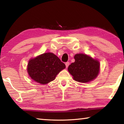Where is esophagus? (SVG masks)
Wrapping results in <instances>:
<instances>
[{
    "label": "esophagus",
    "instance_id": "esophagus-1",
    "mask_svg": "<svg viewBox=\"0 0 124 124\" xmlns=\"http://www.w3.org/2000/svg\"><path fill=\"white\" fill-rule=\"evenodd\" d=\"M65 64H66V67L67 68V67L69 66V65H70V62H66V63H65Z\"/></svg>",
    "mask_w": 124,
    "mask_h": 124
}]
</instances>
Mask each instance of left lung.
<instances>
[{"label": "left lung", "mask_w": 124, "mask_h": 124, "mask_svg": "<svg viewBox=\"0 0 124 124\" xmlns=\"http://www.w3.org/2000/svg\"><path fill=\"white\" fill-rule=\"evenodd\" d=\"M75 62L68 66V70L75 81L87 83L95 79L99 73L100 63L83 54L74 56Z\"/></svg>", "instance_id": "1"}]
</instances>
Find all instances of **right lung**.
Here are the masks:
<instances>
[{"mask_svg": "<svg viewBox=\"0 0 124 124\" xmlns=\"http://www.w3.org/2000/svg\"><path fill=\"white\" fill-rule=\"evenodd\" d=\"M66 68L55 54L47 52L29 60L27 72L33 80L41 84L53 81L60 71Z\"/></svg>", "mask_w": 124, "mask_h": 124, "instance_id": "add662e5", "label": "right lung"}]
</instances>
